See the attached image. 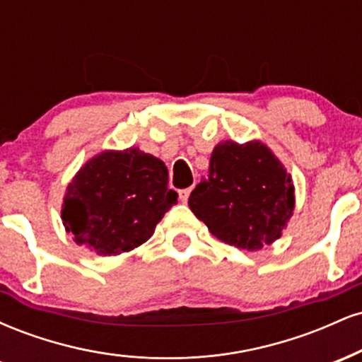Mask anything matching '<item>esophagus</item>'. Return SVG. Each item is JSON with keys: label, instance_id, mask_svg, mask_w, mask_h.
Wrapping results in <instances>:
<instances>
[{"label": "esophagus", "instance_id": "esophagus-1", "mask_svg": "<svg viewBox=\"0 0 362 362\" xmlns=\"http://www.w3.org/2000/svg\"><path fill=\"white\" fill-rule=\"evenodd\" d=\"M190 192H192V187H187V189L178 190V197H180L182 202H187L190 197Z\"/></svg>", "mask_w": 362, "mask_h": 362}]
</instances>
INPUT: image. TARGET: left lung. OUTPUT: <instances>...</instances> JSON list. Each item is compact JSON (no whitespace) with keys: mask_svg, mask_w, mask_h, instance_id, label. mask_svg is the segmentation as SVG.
Instances as JSON below:
<instances>
[{"mask_svg":"<svg viewBox=\"0 0 362 362\" xmlns=\"http://www.w3.org/2000/svg\"><path fill=\"white\" fill-rule=\"evenodd\" d=\"M197 219L216 238L242 250H260L279 238L294 209L291 175L267 146L218 144L189 197Z\"/></svg>","mask_w":362,"mask_h":362,"instance_id":"obj_1","label":"left lung"}]
</instances>
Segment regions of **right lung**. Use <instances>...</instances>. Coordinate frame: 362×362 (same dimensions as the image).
<instances>
[{"mask_svg":"<svg viewBox=\"0 0 362 362\" xmlns=\"http://www.w3.org/2000/svg\"><path fill=\"white\" fill-rule=\"evenodd\" d=\"M177 197L161 160L138 148L105 151L73 178L61 216L74 242L117 255L151 238Z\"/></svg>","mask_w":362,"mask_h":362,"instance_id":"1","label":"right lung"}]
</instances>
